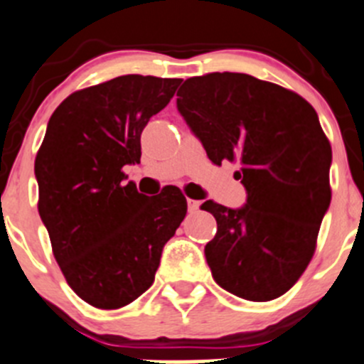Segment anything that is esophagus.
<instances>
[{"instance_id": "34e87169", "label": "esophagus", "mask_w": 364, "mask_h": 364, "mask_svg": "<svg viewBox=\"0 0 364 364\" xmlns=\"http://www.w3.org/2000/svg\"><path fill=\"white\" fill-rule=\"evenodd\" d=\"M200 208V200H193V199H188V211H192V213H196L197 210Z\"/></svg>"}]
</instances>
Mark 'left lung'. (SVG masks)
<instances>
[{
  "instance_id": "left-lung-1",
  "label": "left lung",
  "mask_w": 364,
  "mask_h": 364,
  "mask_svg": "<svg viewBox=\"0 0 364 364\" xmlns=\"http://www.w3.org/2000/svg\"><path fill=\"white\" fill-rule=\"evenodd\" d=\"M176 105L213 164L242 165L245 204H203L217 220L204 247L213 279L245 301L281 297L311 261L331 204L333 151L315 108L242 73L188 77Z\"/></svg>"
}]
</instances>
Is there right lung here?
Masks as SVG:
<instances>
[{
    "instance_id": "1",
    "label": "right lung",
    "mask_w": 364,
    "mask_h": 364,
    "mask_svg": "<svg viewBox=\"0 0 364 364\" xmlns=\"http://www.w3.org/2000/svg\"><path fill=\"white\" fill-rule=\"evenodd\" d=\"M181 80L126 74L70 94L35 158L38 215L67 283L90 306L117 309L154 281L164 247L186 215L179 188L160 196L124 185L140 135Z\"/></svg>"
}]
</instances>
